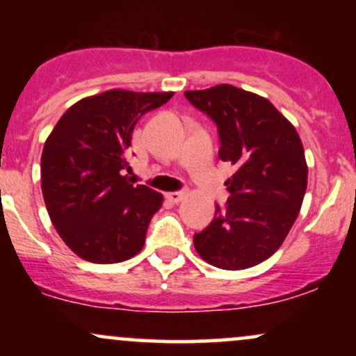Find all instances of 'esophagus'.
<instances>
[{"label":"esophagus","mask_w":356,"mask_h":356,"mask_svg":"<svg viewBox=\"0 0 356 356\" xmlns=\"http://www.w3.org/2000/svg\"><path fill=\"white\" fill-rule=\"evenodd\" d=\"M184 197H186V192H184V191H175V192H169V194H167V199H169V201L174 202V204L181 202Z\"/></svg>","instance_id":"obj_1"}]
</instances>
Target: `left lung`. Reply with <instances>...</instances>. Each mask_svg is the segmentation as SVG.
I'll return each instance as SVG.
<instances>
[{"instance_id": "obj_1", "label": "left lung", "mask_w": 356, "mask_h": 356, "mask_svg": "<svg viewBox=\"0 0 356 356\" xmlns=\"http://www.w3.org/2000/svg\"><path fill=\"white\" fill-rule=\"evenodd\" d=\"M187 100L218 125L219 159L236 167L226 211L194 234V248L220 269H246L280 249L301 209L308 165L296 129L264 97L220 83Z\"/></svg>"}]
</instances>
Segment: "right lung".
Here are the masks:
<instances>
[{
    "label": "right lung",
    "instance_id": "obj_1",
    "mask_svg": "<svg viewBox=\"0 0 356 356\" xmlns=\"http://www.w3.org/2000/svg\"><path fill=\"white\" fill-rule=\"evenodd\" d=\"M174 92L107 90L73 104L42 154V192L63 243L81 259L112 264L144 248L162 194L127 179L132 132L144 113Z\"/></svg>",
    "mask_w": 356,
    "mask_h": 356
}]
</instances>
